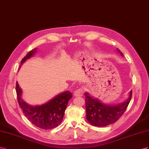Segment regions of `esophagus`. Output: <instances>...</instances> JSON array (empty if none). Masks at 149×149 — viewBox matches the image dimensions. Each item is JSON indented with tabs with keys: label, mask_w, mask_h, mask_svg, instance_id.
<instances>
[{
	"label": "esophagus",
	"mask_w": 149,
	"mask_h": 149,
	"mask_svg": "<svg viewBox=\"0 0 149 149\" xmlns=\"http://www.w3.org/2000/svg\"><path fill=\"white\" fill-rule=\"evenodd\" d=\"M84 93V89L82 87H80L79 88H77V90H76L74 92V95L75 97H81Z\"/></svg>",
	"instance_id": "esophagus-1"
}]
</instances>
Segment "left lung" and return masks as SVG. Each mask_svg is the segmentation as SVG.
I'll use <instances>...</instances> for the list:
<instances>
[{"label": "left lung", "instance_id": "1", "mask_svg": "<svg viewBox=\"0 0 149 149\" xmlns=\"http://www.w3.org/2000/svg\"><path fill=\"white\" fill-rule=\"evenodd\" d=\"M120 54L123 56L122 53ZM132 91L130 92L128 99L117 105H104L98 99L92 98L88 93H85L86 118L88 122L96 127H105L113 124L119 119L128 107L132 98Z\"/></svg>", "mask_w": 149, "mask_h": 149}]
</instances>
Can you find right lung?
I'll return each instance as SVG.
<instances>
[{
  "mask_svg": "<svg viewBox=\"0 0 149 149\" xmlns=\"http://www.w3.org/2000/svg\"><path fill=\"white\" fill-rule=\"evenodd\" d=\"M29 52L21 61L20 64L29 58L36 50ZM20 65V66H21ZM16 93L20 107L28 119L37 127L44 130L55 128L61 124L69 100L72 97L71 92L65 91L60 93L46 104L40 106H31L22 99V91L16 82Z\"/></svg>",
  "mask_w": 149,
  "mask_h": 149,
  "instance_id": "obj_1",
  "label": "right lung"
}]
</instances>
